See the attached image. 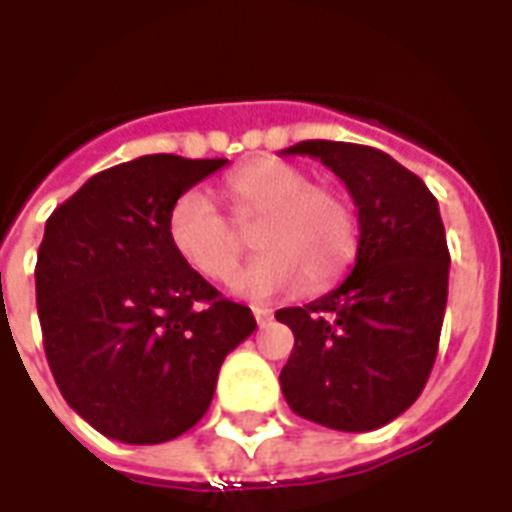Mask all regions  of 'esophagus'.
Returning <instances> with one entry per match:
<instances>
[{"mask_svg": "<svg viewBox=\"0 0 512 512\" xmlns=\"http://www.w3.org/2000/svg\"><path fill=\"white\" fill-rule=\"evenodd\" d=\"M252 312H255V321L260 323V326H266V323L271 321V318H274V312L268 310V307H255V310H252Z\"/></svg>", "mask_w": 512, "mask_h": 512, "instance_id": "34e87169", "label": "esophagus"}]
</instances>
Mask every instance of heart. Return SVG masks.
I'll return each mask as SVG.
<instances>
[{
    "label": "heart",
    "mask_w": 512,
    "mask_h": 512,
    "mask_svg": "<svg viewBox=\"0 0 512 512\" xmlns=\"http://www.w3.org/2000/svg\"><path fill=\"white\" fill-rule=\"evenodd\" d=\"M224 200L241 216H255L252 246L260 255L235 279V293L252 301L323 288L340 277L356 252L351 205L332 189L312 186L296 164L260 156L224 180ZM167 241L183 266L208 282H230L241 244L233 224L200 191H183L167 211Z\"/></svg>",
    "instance_id": "obj_1"
}]
</instances>
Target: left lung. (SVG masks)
I'll return each mask as SVG.
<instances>
[{"instance_id": "1", "label": "left lung", "mask_w": 512, "mask_h": 512, "mask_svg": "<svg viewBox=\"0 0 512 512\" xmlns=\"http://www.w3.org/2000/svg\"><path fill=\"white\" fill-rule=\"evenodd\" d=\"M282 153L318 158L359 208L351 274L321 299L277 312L296 337L282 395L323 428L376 430L417 400L436 362L450 279L439 202L376 147L307 139Z\"/></svg>"}]
</instances>
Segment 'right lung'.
Listing matches in <instances>:
<instances>
[{
	"label": "right lung",
	"mask_w": 512,
	"mask_h": 512,
	"mask_svg": "<svg viewBox=\"0 0 512 512\" xmlns=\"http://www.w3.org/2000/svg\"><path fill=\"white\" fill-rule=\"evenodd\" d=\"M227 158L142 156L104 169L51 213L35 293L51 376L68 406L123 444H161L208 411L224 356L255 332L180 263L167 211Z\"/></svg>",
	"instance_id": "1"
}]
</instances>
